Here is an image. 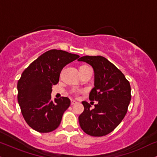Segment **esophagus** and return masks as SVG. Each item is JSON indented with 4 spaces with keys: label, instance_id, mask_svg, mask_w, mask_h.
I'll use <instances>...</instances> for the list:
<instances>
[{
    "label": "esophagus",
    "instance_id": "esophagus-1",
    "mask_svg": "<svg viewBox=\"0 0 157 157\" xmlns=\"http://www.w3.org/2000/svg\"><path fill=\"white\" fill-rule=\"evenodd\" d=\"M76 103H77V102L75 101V100H71V105H75V104H76Z\"/></svg>",
    "mask_w": 157,
    "mask_h": 157
}]
</instances>
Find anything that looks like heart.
Returning <instances> with one entry per match:
<instances>
[{"label":"heart","instance_id":"b5f03b06","mask_svg":"<svg viewBox=\"0 0 157 157\" xmlns=\"http://www.w3.org/2000/svg\"><path fill=\"white\" fill-rule=\"evenodd\" d=\"M82 67H86V66H82ZM73 92H74L75 94H78L79 92H81V90H74L73 91Z\"/></svg>","mask_w":157,"mask_h":157}]
</instances>
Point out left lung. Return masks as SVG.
I'll return each instance as SVG.
<instances>
[{"instance_id":"left-lung-1","label":"left lung","mask_w":157,"mask_h":157,"mask_svg":"<svg viewBox=\"0 0 157 157\" xmlns=\"http://www.w3.org/2000/svg\"><path fill=\"white\" fill-rule=\"evenodd\" d=\"M78 60L93 67L94 87L89 98L98 102L94 109H90L87 102H82L84 110L78 117L79 124L87 135L104 136L124 118L131 100L130 84L122 72L102 56H84Z\"/></svg>"}]
</instances>
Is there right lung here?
I'll use <instances>...</instances> for the list:
<instances>
[{
    "label": "right lung",
    "mask_w": 157,
    "mask_h": 157,
    "mask_svg": "<svg viewBox=\"0 0 157 157\" xmlns=\"http://www.w3.org/2000/svg\"><path fill=\"white\" fill-rule=\"evenodd\" d=\"M78 57L63 50L51 49L23 71L17 83V100L25 121L34 130L46 133L59 127L71 100L62 97L52 101V87L59 82L63 67Z\"/></svg>",
    "instance_id": "right-lung-1"
}]
</instances>
